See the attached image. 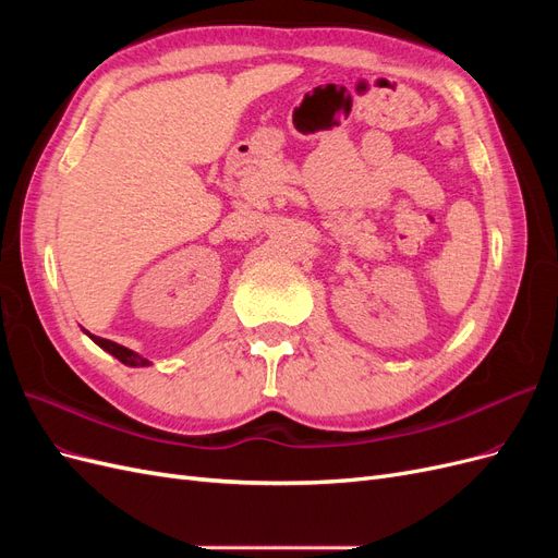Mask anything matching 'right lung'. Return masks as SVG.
I'll use <instances>...</instances> for the list:
<instances>
[{"label": "right lung", "mask_w": 558, "mask_h": 558, "mask_svg": "<svg viewBox=\"0 0 558 558\" xmlns=\"http://www.w3.org/2000/svg\"><path fill=\"white\" fill-rule=\"evenodd\" d=\"M88 337H90V340H93L97 347H102L105 351L111 353L113 359H118V361L130 365V367H146V365H150L148 359L140 356L137 351H132V349H128V347H123V344H116V342H111V340H105V337H95V335H90V332H88Z\"/></svg>", "instance_id": "1"}]
</instances>
